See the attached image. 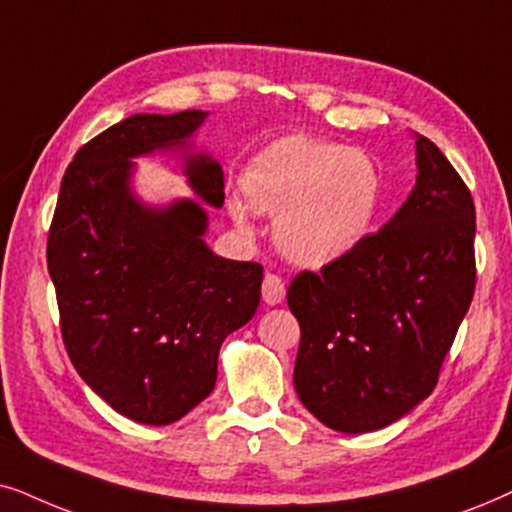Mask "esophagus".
I'll use <instances>...</instances> for the list:
<instances>
[{
	"mask_svg": "<svg viewBox=\"0 0 512 512\" xmlns=\"http://www.w3.org/2000/svg\"><path fill=\"white\" fill-rule=\"evenodd\" d=\"M262 299L267 304H281L285 299V283L281 276L276 274H267L264 276V283H262Z\"/></svg>",
	"mask_w": 512,
	"mask_h": 512,
	"instance_id": "34e87169",
	"label": "esophagus"
}]
</instances>
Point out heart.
Wrapping results in <instances>:
<instances>
[{"label":"heart","mask_w":512,"mask_h":512,"mask_svg":"<svg viewBox=\"0 0 512 512\" xmlns=\"http://www.w3.org/2000/svg\"><path fill=\"white\" fill-rule=\"evenodd\" d=\"M243 199L227 210L241 229L250 210L274 215V243L297 267L323 269L349 257L370 234L381 175L360 149L288 135L260 149L241 173Z\"/></svg>","instance_id":"b5f03b06"}]
</instances>
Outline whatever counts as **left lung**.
I'll return each instance as SVG.
<instances>
[{
	"mask_svg": "<svg viewBox=\"0 0 512 512\" xmlns=\"http://www.w3.org/2000/svg\"><path fill=\"white\" fill-rule=\"evenodd\" d=\"M473 241V196L417 135V185L398 213L349 257L290 283L295 391L320 424L379 431L431 395L473 299Z\"/></svg>",
	"mask_w": 512,
	"mask_h": 512,
	"instance_id": "1",
	"label": "left lung"
}]
</instances>
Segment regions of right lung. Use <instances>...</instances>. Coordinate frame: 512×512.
<instances>
[{
    "label": "right lung",
    "instance_id": "right-lung-1",
    "mask_svg": "<svg viewBox=\"0 0 512 512\" xmlns=\"http://www.w3.org/2000/svg\"><path fill=\"white\" fill-rule=\"evenodd\" d=\"M208 112L133 114L74 154L49 231L60 330L79 377L147 426L182 419L217 381V356L260 306L262 267L203 241L222 208V166L192 147ZM182 153L198 200L149 207L132 192L133 158Z\"/></svg>",
    "mask_w": 512,
    "mask_h": 512
}]
</instances>
